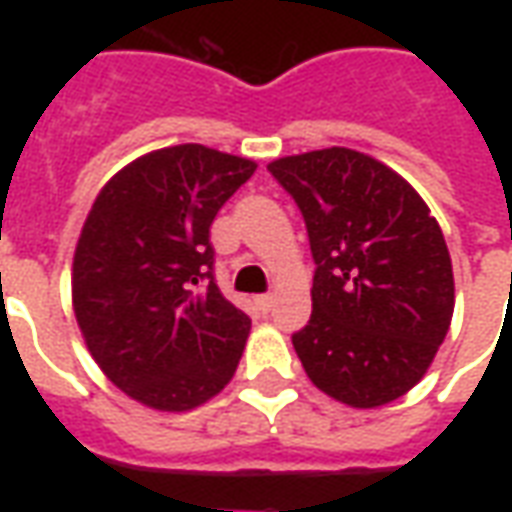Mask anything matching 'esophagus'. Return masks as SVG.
I'll list each match as a JSON object with an SVG mask.
<instances>
[{
  "mask_svg": "<svg viewBox=\"0 0 512 512\" xmlns=\"http://www.w3.org/2000/svg\"><path fill=\"white\" fill-rule=\"evenodd\" d=\"M255 304L260 310H271V304H274V293H263V296H255Z\"/></svg>",
  "mask_w": 512,
  "mask_h": 512,
  "instance_id": "34e87169",
  "label": "esophagus"
}]
</instances>
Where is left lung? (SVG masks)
<instances>
[{"label": "left lung", "mask_w": 512, "mask_h": 512, "mask_svg": "<svg viewBox=\"0 0 512 512\" xmlns=\"http://www.w3.org/2000/svg\"><path fill=\"white\" fill-rule=\"evenodd\" d=\"M315 257L310 323L293 334L304 373L351 408H378L422 381L450 332L455 279L439 222L378 158L323 147L277 158Z\"/></svg>", "instance_id": "left-lung-1"}]
</instances>
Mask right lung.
Instances as JSON below:
<instances>
[{
  "mask_svg": "<svg viewBox=\"0 0 512 512\" xmlns=\"http://www.w3.org/2000/svg\"><path fill=\"white\" fill-rule=\"evenodd\" d=\"M252 158L205 145L150 150L98 191L73 252L87 351L131 400L191 411L235 376L252 321L213 282L211 224Z\"/></svg>",
  "mask_w": 512,
  "mask_h": 512,
  "instance_id": "right-lung-1",
  "label": "right lung"
}]
</instances>
